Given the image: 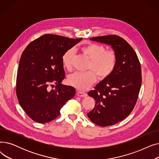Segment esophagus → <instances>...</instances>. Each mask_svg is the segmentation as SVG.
<instances>
[{
	"mask_svg": "<svg viewBox=\"0 0 159 159\" xmlns=\"http://www.w3.org/2000/svg\"><path fill=\"white\" fill-rule=\"evenodd\" d=\"M77 95H78V96L82 97H86L88 96V94L84 92V91H78Z\"/></svg>",
	"mask_w": 159,
	"mask_h": 159,
	"instance_id": "34e87169",
	"label": "esophagus"
}]
</instances>
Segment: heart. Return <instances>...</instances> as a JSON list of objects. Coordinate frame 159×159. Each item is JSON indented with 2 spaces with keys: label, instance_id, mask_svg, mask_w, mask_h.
<instances>
[{
  "label": "heart",
  "instance_id": "heart-1",
  "mask_svg": "<svg viewBox=\"0 0 159 159\" xmlns=\"http://www.w3.org/2000/svg\"><path fill=\"white\" fill-rule=\"evenodd\" d=\"M81 52L90 60L88 67V70L90 71L85 73L75 72L69 75L67 82L79 89L85 90L96 82V75L100 79L110 76L115 68L117 57L113 50H107L104 46L94 43H89L82 47ZM73 56V49H69L62 57L64 68L69 71L72 69Z\"/></svg>",
  "mask_w": 159,
  "mask_h": 159
}]
</instances>
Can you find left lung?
I'll return each mask as SVG.
<instances>
[{"label":"left lung","mask_w":159,"mask_h":159,"mask_svg":"<svg viewBox=\"0 0 159 159\" xmlns=\"http://www.w3.org/2000/svg\"><path fill=\"white\" fill-rule=\"evenodd\" d=\"M89 39L111 46L117 57L113 73L88 93L95 101L89 119L100 126H111L126 118L136 104L142 84L140 64L132 47L119 36Z\"/></svg>","instance_id":"left-lung-1"}]
</instances>
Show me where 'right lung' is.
I'll use <instances>...</instances> for the list:
<instances>
[{"label": "right lung", "instance_id": "add662e5", "mask_svg": "<svg viewBox=\"0 0 159 159\" xmlns=\"http://www.w3.org/2000/svg\"><path fill=\"white\" fill-rule=\"evenodd\" d=\"M82 39L46 34L30 43L22 53L16 81L19 102L30 118L39 123L56 119L75 89L61 84L65 78L63 54ZM55 84V90L49 85ZM53 86V85H52Z\"/></svg>", "mask_w": 159, "mask_h": 159}]
</instances>
